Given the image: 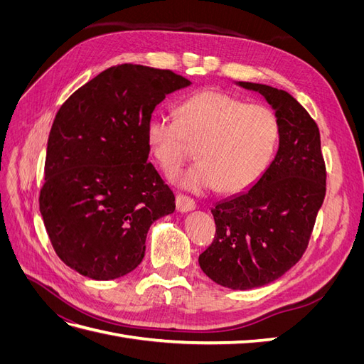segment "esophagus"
Returning <instances> with one entry per match:
<instances>
[{
  "label": "esophagus",
  "mask_w": 364,
  "mask_h": 364,
  "mask_svg": "<svg viewBox=\"0 0 364 364\" xmlns=\"http://www.w3.org/2000/svg\"><path fill=\"white\" fill-rule=\"evenodd\" d=\"M176 209H178L179 213H188L196 209V203L193 199L186 196H178L176 197Z\"/></svg>",
  "instance_id": "esophagus-1"
}]
</instances>
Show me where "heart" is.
<instances>
[{
	"label": "heart",
	"instance_id": "obj_1",
	"mask_svg": "<svg viewBox=\"0 0 364 364\" xmlns=\"http://www.w3.org/2000/svg\"><path fill=\"white\" fill-rule=\"evenodd\" d=\"M146 138L151 156L171 174L197 146L199 162L171 176L179 188L228 194L252 188L267 171L277 153L281 124L273 111L249 105L222 91L199 92L179 107V119L164 114L150 118Z\"/></svg>",
	"mask_w": 364,
	"mask_h": 364
}]
</instances>
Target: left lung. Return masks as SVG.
Instances as JSON below:
<instances>
[{
	"instance_id": "obj_1",
	"label": "left lung",
	"mask_w": 364,
	"mask_h": 364,
	"mask_svg": "<svg viewBox=\"0 0 364 364\" xmlns=\"http://www.w3.org/2000/svg\"><path fill=\"white\" fill-rule=\"evenodd\" d=\"M259 92L281 124L277 156L250 190L211 209L217 235L199 264L206 277L232 290L262 287L301 259L326 191L316 121L289 92L235 82Z\"/></svg>"
}]
</instances>
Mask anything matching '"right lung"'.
I'll return each mask as SVG.
<instances>
[{
    "mask_svg": "<svg viewBox=\"0 0 364 364\" xmlns=\"http://www.w3.org/2000/svg\"><path fill=\"white\" fill-rule=\"evenodd\" d=\"M191 82L170 70L107 68L62 105L50 130L39 208L58 257L97 281L124 277L146 253L174 196L149 162L147 123Z\"/></svg>",
    "mask_w": 364,
    "mask_h": 364,
    "instance_id": "right-lung-1",
    "label": "right lung"
}]
</instances>
